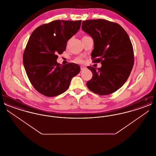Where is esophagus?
<instances>
[{"mask_svg": "<svg viewBox=\"0 0 156 156\" xmlns=\"http://www.w3.org/2000/svg\"><path fill=\"white\" fill-rule=\"evenodd\" d=\"M85 68H86V67L84 66H81V70H84Z\"/></svg>", "mask_w": 156, "mask_h": 156, "instance_id": "obj_1", "label": "esophagus"}]
</instances>
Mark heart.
<instances>
[{"mask_svg":"<svg viewBox=\"0 0 156 156\" xmlns=\"http://www.w3.org/2000/svg\"><path fill=\"white\" fill-rule=\"evenodd\" d=\"M84 37H87V36H84ZM76 61L78 62H81L82 60L80 58H76Z\"/></svg>","mask_w":156,"mask_h":156,"instance_id":"1","label":"heart"}]
</instances>
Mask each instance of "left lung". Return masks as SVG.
I'll use <instances>...</instances> for the list:
<instances>
[{
	"label": "left lung",
	"instance_id": "1",
	"mask_svg": "<svg viewBox=\"0 0 156 156\" xmlns=\"http://www.w3.org/2000/svg\"><path fill=\"white\" fill-rule=\"evenodd\" d=\"M82 30L94 40L92 59L102 64L99 68L87 67L93 75L87 82L88 88L99 95L115 92L126 82L133 66V48L128 34L118 24L103 19L83 21Z\"/></svg>",
	"mask_w": 156,
	"mask_h": 156
}]
</instances>
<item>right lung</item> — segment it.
Returning <instances> with one entry per match:
<instances>
[{
  "mask_svg": "<svg viewBox=\"0 0 156 156\" xmlns=\"http://www.w3.org/2000/svg\"><path fill=\"white\" fill-rule=\"evenodd\" d=\"M81 24V20H54L38 27L31 33L23 53V64L31 83L43 95L56 97L64 93L71 79L80 72L78 64L62 66L57 59Z\"/></svg>",
  "mask_w": 156,
  "mask_h": 156,
  "instance_id": "obj_1",
  "label": "right lung"
}]
</instances>
